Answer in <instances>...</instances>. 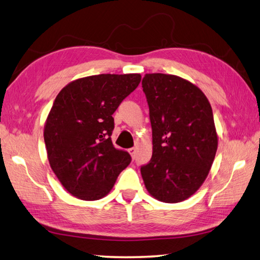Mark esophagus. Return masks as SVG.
I'll return each mask as SVG.
<instances>
[{
  "instance_id": "esophagus-1",
  "label": "esophagus",
  "mask_w": 260,
  "mask_h": 260,
  "mask_svg": "<svg viewBox=\"0 0 260 260\" xmlns=\"http://www.w3.org/2000/svg\"><path fill=\"white\" fill-rule=\"evenodd\" d=\"M128 151L130 153L131 157H132V158H135V156H136V148H135V147H132V148H129V149H128Z\"/></svg>"
}]
</instances>
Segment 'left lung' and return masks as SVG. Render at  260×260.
<instances>
[{"instance_id": "obj_1", "label": "left lung", "mask_w": 260, "mask_h": 260, "mask_svg": "<svg viewBox=\"0 0 260 260\" xmlns=\"http://www.w3.org/2000/svg\"><path fill=\"white\" fill-rule=\"evenodd\" d=\"M141 84L153 130V156L140 169L144 183L159 202H183L204 183L216 154L212 106L178 76L147 73Z\"/></svg>"}]
</instances>
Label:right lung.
<instances>
[{"label": "right lung", "instance_id": "obj_1", "mask_svg": "<svg viewBox=\"0 0 260 260\" xmlns=\"http://www.w3.org/2000/svg\"><path fill=\"white\" fill-rule=\"evenodd\" d=\"M140 80L139 73L89 76L68 84L56 96L44 141L53 172L75 197H105L130 164L128 151L112 144V115Z\"/></svg>", "mask_w": 260, "mask_h": 260}]
</instances>
